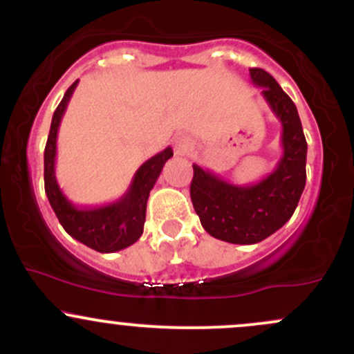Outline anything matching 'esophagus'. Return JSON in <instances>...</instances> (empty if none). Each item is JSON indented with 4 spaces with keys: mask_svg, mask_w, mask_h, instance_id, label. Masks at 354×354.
I'll use <instances>...</instances> for the list:
<instances>
[{
    "mask_svg": "<svg viewBox=\"0 0 354 354\" xmlns=\"http://www.w3.org/2000/svg\"><path fill=\"white\" fill-rule=\"evenodd\" d=\"M173 146H174V151L176 154H180V156H186V154H189L193 151V140H191L189 136L186 135H180L176 136L173 140Z\"/></svg>",
    "mask_w": 354,
    "mask_h": 354,
    "instance_id": "obj_1",
    "label": "esophagus"
}]
</instances>
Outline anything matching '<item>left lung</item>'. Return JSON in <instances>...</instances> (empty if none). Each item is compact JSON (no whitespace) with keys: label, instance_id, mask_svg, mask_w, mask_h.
Returning <instances> with one entry per match:
<instances>
[{"label":"left lung","instance_id":"8db88e82","mask_svg":"<svg viewBox=\"0 0 354 354\" xmlns=\"http://www.w3.org/2000/svg\"><path fill=\"white\" fill-rule=\"evenodd\" d=\"M251 81L281 123L283 154L274 169L254 185L239 186L193 165L191 201L201 226L213 238L254 245L293 216L306 185V138L298 109L270 73L251 68Z\"/></svg>","mask_w":354,"mask_h":354}]
</instances>
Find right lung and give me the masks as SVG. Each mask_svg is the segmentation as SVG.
Masks as SVG:
<instances>
[{"label": "right lung", "instance_id": "add662e5", "mask_svg": "<svg viewBox=\"0 0 354 354\" xmlns=\"http://www.w3.org/2000/svg\"><path fill=\"white\" fill-rule=\"evenodd\" d=\"M76 84H78V80L68 88L53 115L50 135H48L46 148H44V191L61 226L70 236L100 253H115V251L131 246L143 234L149 191L153 189L160 173L163 171L166 161L173 156V149L168 146L161 153L145 161L133 176L129 189L118 201L98 206V208H78L73 205L59 188L55 163L61 118L66 111Z\"/></svg>", "mask_w": 354, "mask_h": 354}]
</instances>
